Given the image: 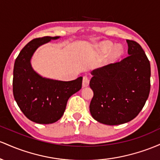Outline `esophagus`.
I'll use <instances>...</instances> for the list:
<instances>
[{"mask_svg":"<svg viewBox=\"0 0 160 160\" xmlns=\"http://www.w3.org/2000/svg\"><path fill=\"white\" fill-rule=\"evenodd\" d=\"M89 85V78L87 76L83 77V80H82V85L83 87H87Z\"/></svg>","mask_w":160,"mask_h":160,"instance_id":"esophagus-1","label":"esophagus"}]
</instances>
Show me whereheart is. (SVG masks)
<instances>
[{
    "label": "heart",
    "mask_w": 160,
    "mask_h": 160,
    "mask_svg": "<svg viewBox=\"0 0 160 160\" xmlns=\"http://www.w3.org/2000/svg\"><path fill=\"white\" fill-rule=\"evenodd\" d=\"M112 46H113V44L111 42H108V41L102 43L100 46V52L101 53H103V54L109 53L111 50L112 49ZM122 53V48L120 47H116V48H113L110 53H109V59L110 60H113L115 59H117L118 57L121 56Z\"/></svg>",
    "instance_id": "1"
}]
</instances>
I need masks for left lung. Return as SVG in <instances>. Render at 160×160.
Listing matches in <instances>:
<instances>
[{
  "label": "left lung",
  "mask_w": 160,
  "mask_h": 160,
  "mask_svg": "<svg viewBox=\"0 0 160 160\" xmlns=\"http://www.w3.org/2000/svg\"><path fill=\"white\" fill-rule=\"evenodd\" d=\"M126 41L128 57L91 72L90 87L94 97L90 112L105 125H120L134 119L150 94V61L138 43Z\"/></svg>",
  "instance_id": "obj_1"
}]
</instances>
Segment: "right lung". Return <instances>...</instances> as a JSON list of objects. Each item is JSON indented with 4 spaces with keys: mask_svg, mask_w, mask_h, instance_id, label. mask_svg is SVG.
Instances as JSON below:
<instances>
[{
    "mask_svg": "<svg viewBox=\"0 0 160 160\" xmlns=\"http://www.w3.org/2000/svg\"><path fill=\"white\" fill-rule=\"evenodd\" d=\"M59 37L38 38L28 43L15 60L12 92L25 116L34 122L51 124L62 116L70 97L82 88V77L69 82L42 78L32 69L30 60L35 50Z\"/></svg>",
    "mask_w": 160,
    "mask_h": 160,
    "instance_id": "1",
    "label": "right lung"
}]
</instances>
